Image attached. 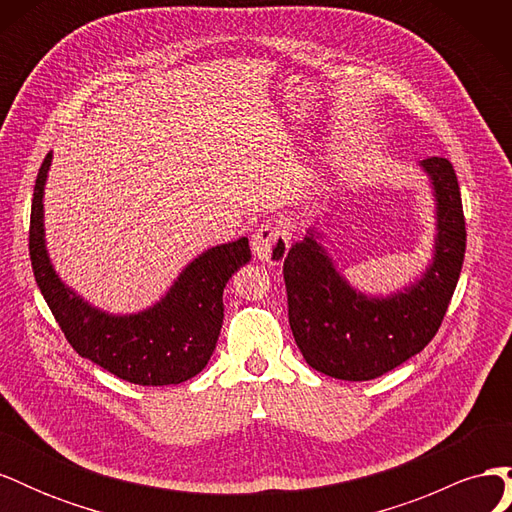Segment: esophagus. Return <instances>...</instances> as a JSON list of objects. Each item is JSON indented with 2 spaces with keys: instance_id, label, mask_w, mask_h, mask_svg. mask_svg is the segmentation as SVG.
Wrapping results in <instances>:
<instances>
[{
  "instance_id": "34e87169",
  "label": "esophagus",
  "mask_w": 512,
  "mask_h": 512,
  "mask_svg": "<svg viewBox=\"0 0 512 512\" xmlns=\"http://www.w3.org/2000/svg\"><path fill=\"white\" fill-rule=\"evenodd\" d=\"M290 247V232L282 224H260L252 235V252L267 265H280Z\"/></svg>"
}]
</instances>
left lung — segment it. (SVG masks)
<instances>
[{
    "label": "left lung",
    "instance_id": "8db88e82",
    "mask_svg": "<svg viewBox=\"0 0 512 512\" xmlns=\"http://www.w3.org/2000/svg\"><path fill=\"white\" fill-rule=\"evenodd\" d=\"M436 196V247L416 284L386 299L365 297L337 273L331 256L309 230L284 260L288 320L303 359L337 380H374L421 352L438 333L455 292L466 218L453 164L421 162Z\"/></svg>",
    "mask_w": 512,
    "mask_h": 512
}]
</instances>
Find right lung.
<instances>
[{"mask_svg":"<svg viewBox=\"0 0 512 512\" xmlns=\"http://www.w3.org/2000/svg\"><path fill=\"white\" fill-rule=\"evenodd\" d=\"M49 166L51 153L36 177L29 258L42 297L70 346L117 378L141 386L179 384L200 374L220 337L224 288L232 273L250 262V243L241 237L211 247L183 269L156 305L130 316H111L61 282L46 254L42 196Z\"/></svg>","mask_w":512,"mask_h":512,"instance_id":"obj_1","label":"right lung"}]
</instances>
